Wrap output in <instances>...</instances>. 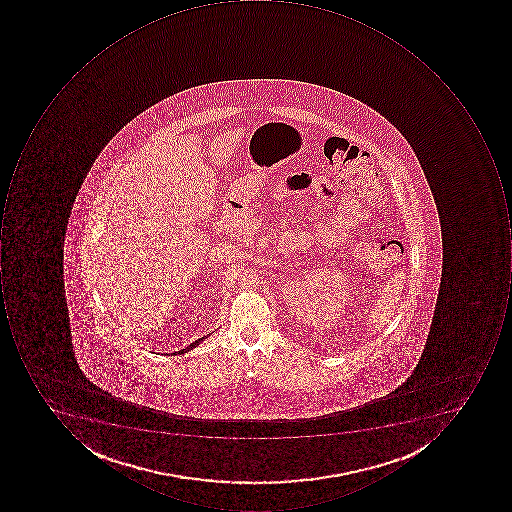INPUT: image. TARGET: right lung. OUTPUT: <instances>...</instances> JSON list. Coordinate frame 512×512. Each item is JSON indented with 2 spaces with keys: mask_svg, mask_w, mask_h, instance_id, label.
Here are the masks:
<instances>
[{
  "mask_svg": "<svg viewBox=\"0 0 512 512\" xmlns=\"http://www.w3.org/2000/svg\"><path fill=\"white\" fill-rule=\"evenodd\" d=\"M204 338H208V337L198 338V340H195L194 343H191V345H189L188 348L181 349V351L174 352V354H171V355L186 354V352L191 351V349L197 348V346L200 345L201 341H203Z\"/></svg>",
  "mask_w": 512,
  "mask_h": 512,
  "instance_id": "1",
  "label": "right lung"
}]
</instances>
